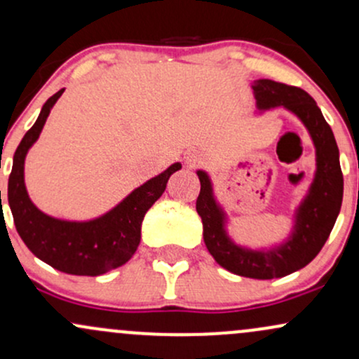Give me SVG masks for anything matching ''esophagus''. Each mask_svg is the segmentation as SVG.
Returning a JSON list of instances; mask_svg holds the SVG:
<instances>
[{
  "instance_id": "1",
  "label": "esophagus",
  "mask_w": 359,
  "mask_h": 359,
  "mask_svg": "<svg viewBox=\"0 0 359 359\" xmlns=\"http://www.w3.org/2000/svg\"><path fill=\"white\" fill-rule=\"evenodd\" d=\"M185 162H187V165H196V158H194V156L192 155H187V156H185Z\"/></svg>"
}]
</instances>
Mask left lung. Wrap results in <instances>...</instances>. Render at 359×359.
Returning <instances> with one entry per match:
<instances>
[{
    "instance_id": "1",
    "label": "left lung",
    "mask_w": 359,
    "mask_h": 359,
    "mask_svg": "<svg viewBox=\"0 0 359 359\" xmlns=\"http://www.w3.org/2000/svg\"><path fill=\"white\" fill-rule=\"evenodd\" d=\"M257 108H283L294 113L307 128L316 147V174L307 196L295 209L294 229L285 241L269 250H251L236 245L226 231V212L217 204L212 182L204 170H197L201 192L196 209L203 219V236L209 253L231 273L270 280L294 273L309 265L323 250L331 234L343 203V172L339 150L331 126L319 106L304 89L270 79H258L251 86Z\"/></svg>"
}]
</instances>
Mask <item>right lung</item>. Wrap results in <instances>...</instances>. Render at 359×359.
I'll list each match as a JSON object with an SVG mask.
<instances>
[{"instance_id":"1","label":"right lung","mask_w":359,"mask_h":359,"mask_svg":"<svg viewBox=\"0 0 359 359\" xmlns=\"http://www.w3.org/2000/svg\"><path fill=\"white\" fill-rule=\"evenodd\" d=\"M64 89L48 97L35 125L25 133L13 156L8 180V204L13 221L28 250L47 265L69 275L97 277L118 269L133 257L142 238V221L165 191L168 179L182 165L174 163L147 180L111 211L90 221H64L47 216L32 203L25 187V156L39 140L50 109Z\"/></svg>"}]
</instances>
